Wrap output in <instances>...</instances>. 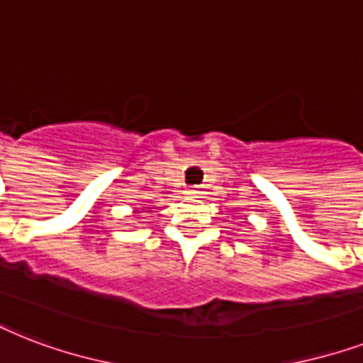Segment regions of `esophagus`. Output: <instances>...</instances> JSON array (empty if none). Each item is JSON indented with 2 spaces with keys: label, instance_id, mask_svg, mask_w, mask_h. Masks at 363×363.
<instances>
[{
  "label": "esophagus",
  "instance_id": "obj_1",
  "mask_svg": "<svg viewBox=\"0 0 363 363\" xmlns=\"http://www.w3.org/2000/svg\"><path fill=\"white\" fill-rule=\"evenodd\" d=\"M188 194L192 196V198H199L201 194H203V188H199V186H192V188H188Z\"/></svg>",
  "mask_w": 363,
  "mask_h": 363
}]
</instances>
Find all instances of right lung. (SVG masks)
Segmentation results:
<instances>
[{
	"mask_svg": "<svg viewBox=\"0 0 363 363\" xmlns=\"http://www.w3.org/2000/svg\"><path fill=\"white\" fill-rule=\"evenodd\" d=\"M143 209H145V207H135V213H141Z\"/></svg>",
	"mask_w": 363,
	"mask_h": 363,
	"instance_id": "add662e5",
	"label": "right lung"
}]
</instances>
